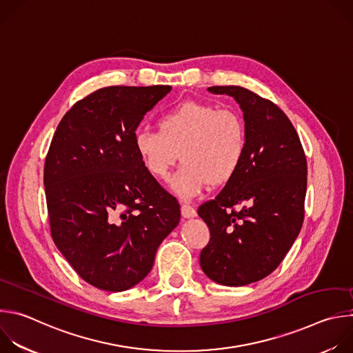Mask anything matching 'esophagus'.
Segmentation results:
<instances>
[{"instance_id": "34e87169", "label": "esophagus", "mask_w": 353, "mask_h": 353, "mask_svg": "<svg viewBox=\"0 0 353 353\" xmlns=\"http://www.w3.org/2000/svg\"><path fill=\"white\" fill-rule=\"evenodd\" d=\"M181 215H183V218H187V219L194 218L196 215V211L190 204H181Z\"/></svg>"}]
</instances>
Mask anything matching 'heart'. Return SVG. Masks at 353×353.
<instances>
[{"label": "heart", "instance_id": "1", "mask_svg": "<svg viewBox=\"0 0 353 353\" xmlns=\"http://www.w3.org/2000/svg\"><path fill=\"white\" fill-rule=\"evenodd\" d=\"M158 128L138 130L134 149L145 170L157 180H166L180 158L183 166L172 188L181 198H194L208 184H226L243 163L245 124L234 110L187 100L162 113Z\"/></svg>", "mask_w": 353, "mask_h": 353}]
</instances>
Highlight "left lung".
<instances>
[{
  "label": "left lung",
  "mask_w": 353,
  "mask_h": 353,
  "mask_svg": "<svg viewBox=\"0 0 353 353\" xmlns=\"http://www.w3.org/2000/svg\"><path fill=\"white\" fill-rule=\"evenodd\" d=\"M208 90L240 105L247 146L239 172L198 208L211 232L199 265L216 283L244 286L274 272L294 243L305 219L307 162L294 127L271 100L241 86Z\"/></svg>",
  "instance_id": "1"
}]
</instances>
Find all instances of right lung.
<instances>
[{
  "label": "right lung",
  "mask_w": 353,
  "mask_h": 353,
  "mask_svg": "<svg viewBox=\"0 0 353 353\" xmlns=\"http://www.w3.org/2000/svg\"><path fill=\"white\" fill-rule=\"evenodd\" d=\"M172 86H108L77 102L60 121L44 162L52 237L88 283L127 290L154 267L180 205L134 149L143 116Z\"/></svg>",
  "instance_id": "right-lung-1"
}]
</instances>
